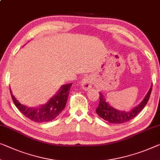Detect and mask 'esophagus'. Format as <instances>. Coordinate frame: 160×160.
<instances>
[{
  "label": "esophagus",
  "mask_w": 160,
  "mask_h": 160,
  "mask_svg": "<svg viewBox=\"0 0 160 160\" xmlns=\"http://www.w3.org/2000/svg\"><path fill=\"white\" fill-rule=\"evenodd\" d=\"M81 86H82V89L85 90H88V89H90V88L92 87V80L90 79V77H85L80 82Z\"/></svg>",
  "instance_id": "obj_1"
}]
</instances>
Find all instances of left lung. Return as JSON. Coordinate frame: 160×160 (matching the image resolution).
<instances>
[{
  "instance_id": "obj_1",
  "label": "left lung",
  "mask_w": 160,
  "mask_h": 160,
  "mask_svg": "<svg viewBox=\"0 0 160 160\" xmlns=\"http://www.w3.org/2000/svg\"><path fill=\"white\" fill-rule=\"evenodd\" d=\"M152 88H150L149 90L147 92L146 96L143 99V101L137 106L132 109V111L126 112L122 111H118L113 107L110 106L106 101L104 96L101 92H99V105L96 108V113L101 118L104 119L105 121H108L109 123H122L127 122V121L132 120L135 116L138 115V113L144 108L146 104L148 102L150 94L152 92Z\"/></svg>"
}]
</instances>
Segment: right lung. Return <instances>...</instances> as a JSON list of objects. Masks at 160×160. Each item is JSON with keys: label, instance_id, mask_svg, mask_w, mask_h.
<instances>
[{"label": "right lung", "instance_id": "obj_1", "mask_svg": "<svg viewBox=\"0 0 160 160\" xmlns=\"http://www.w3.org/2000/svg\"><path fill=\"white\" fill-rule=\"evenodd\" d=\"M72 85V83L63 85L46 104L42 105L37 108H28L21 104L12 94L11 89L10 92L14 104L21 113L35 122L45 123L54 120L65 108Z\"/></svg>", "mask_w": 160, "mask_h": 160}]
</instances>
